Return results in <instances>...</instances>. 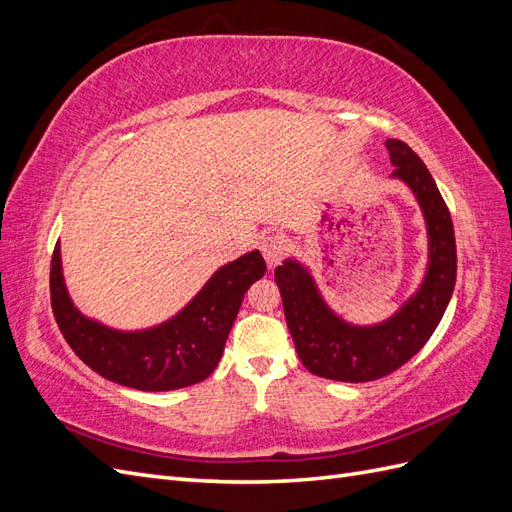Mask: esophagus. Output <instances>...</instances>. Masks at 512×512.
I'll return each mask as SVG.
<instances>
[{
  "label": "esophagus",
  "mask_w": 512,
  "mask_h": 512,
  "mask_svg": "<svg viewBox=\"0 0 512 512\" xmlns=\"http://www.w3.org/2000/svg\"><path fill=\"white\" fill-rule=\"evenodd\" d=\"M258 247L269 267H277L286 256V239L280 235H262Z\"/></svg>",
  "instance_id": "1"
}]
</instances>
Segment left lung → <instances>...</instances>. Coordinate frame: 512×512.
Wrapping results in <instances>:
<instances>
[{
	"instance_id": "obj_1",
	"label": "left lung",
	"mask_w": 512,
	"mask_h": 512,
	"mask_svg": "<svg viewBox=\"0 0 512 512\" xmlns=\"http://www.w3.org/2000/svg\"><path fill=\"white\" fill-rule=\"evenodd\" d=\"M393 177L406 181L421 205L429 235L425 282L399 312L376 327H354L337 318L299 262L275 269L284 316L301 363L314 376L369 382L393 374L421 350L440 324L457 280L453 220L436 181L416 153L397 138L386 141Z\"/></svg>"
}]
</instances>
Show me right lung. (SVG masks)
<instances>
[{"instance_id": "obj_1", "label": "right lung", "mask_w": 512, "mask_h": 512, "mask_svg": "<svg viewBox=\"0 0 512 512\" xmlns=\"http://www.w3.org/2000/svg\"><path fill=\"white\" fill-rule=\"evenodd\" d=\"M265 271L260 252L245 254L215 271L175 318L147 331L123 333L85 318L72 305L57 243L51 258V307L61 335L96 374L138 391H175L203 382L218 367L243 294Z\"/></svg>"}]
</instances>
